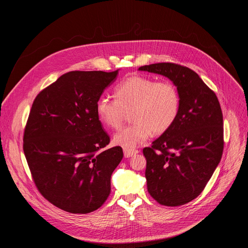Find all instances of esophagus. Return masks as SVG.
<instances>
[{
  "label": "esophagus",
  "instance_id": "34e87169",
  "mask_svg": "<svg viewBox=\"0 0 248 248\" xmlns=\"http://www.w3.org/2000/svg\"><path fill=\"white\" fill-rule=\"evenodd\" d=\"M137 153H138V150H136V149H125V148L124 149V154L125 158H129Z\"/></svg>",
  "mask_w": 248,
  "mask_h": 248
}]
</instances>
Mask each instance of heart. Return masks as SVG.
<instances>
[{
    "mask_svg": "<svg viewBox=\"0 0 248 248\" xmlns=\"http://www.w3.org/2000/svg\"><path fill=\"white\" fill-rule=\"evenodd\" d=\"M114 94L115 100L105 96L97 100L96 113L104 124L118 128L132 111L134 124L122 128L113 137L116 145L125 149L143 143L152 131L155 134L166 132L178 119L181 96L170 80L131 76L116 87Z\"/></svg>",
    "mask_w": 248,
    "mask_h": 248,
    "instance_id": "1",
    "label": "heart"
}]
</instances>
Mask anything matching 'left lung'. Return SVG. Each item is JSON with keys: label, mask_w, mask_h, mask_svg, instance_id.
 <instances>
[{"label": "left lung", "mask_w": 248, "mask_h": 248, "mask_svg": "<svg viewBox=\"0 0 248 248\" xmlns=\"http://www.w3.org/2000/svg\"><path fill=\"white\" fill-rule=\"evenodd\" d=\"M138 69L168 78L181 96L178 119L143 149L148 192L161 205L181 206L203 191L221 161V106L216 94L186 66L159 62Z\"/></svg>", "instance_id": "8db88e82"}]
</instances>
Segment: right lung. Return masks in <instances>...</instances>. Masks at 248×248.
<instances>
[{"mask_svg": "<svg viewBox=\"0 0 248 248\" xmlns=\"http://www.w3.org/2000/svg\"><path fill=\"white\" fill-rule=\"evenodd\" d=\"M119 69L69 72L35 98L23 135V151L40 193L56 207L87 214L111 192V175L123 159L96 113V102Z\"/></svg>", "mask_w": 248, "mask_h": 248, "instance_id": "obj_1", "label": "right lung"}]
</instances>
